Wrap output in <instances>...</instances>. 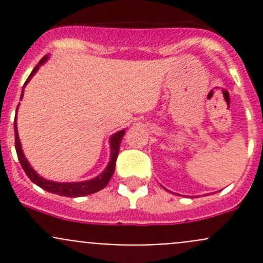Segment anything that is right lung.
<instances>
[{
    "label": "right lung",
    "mask_w": 263,
    "mask_h": 263,
    "mask_svg": "<svg viewBox=\"0 0 263 263\" xmlns=\"http://www.w3.org/2000/svg\"><path fill=\"white\" fill-rule=\"evenodd\" d=\"M48 58H49L48 55H44V57L39 61L38 65L35 66V68H34V70L31 71L30 75H29L28 80H26L25 84H24V87H25L26 84L31 80V78L35 75L36 71L39 70V67L47 62V60H48ZM24 87H23V91H21L20 100L23 99V97H24ZM17 109H18V105H17ZM17 109H16V113H17ZM14 128H15V148H16L18 161H20L21 166H23V169H24V172L26 173V176L30 178L31 182L35 183V184L39 185L41 188H43L44 191H48V192L54 193V195H58V196H65V197H81V196L91 195V193H95V192H98V191L103 190V188L108 184V182H109L110 178H112L113 173H115L116 160H117V156H118V153H119V145H121L122 139H123L124 134H126V131H124V129H121V131L116 132L115 135H112V136H110V139H109V145H110L109 163H108L107 168H105L104 171L99 174V176H97L95 178L89 179V181H84V182H54V181H48V179H46V178H43V177L39 176V174L34 171L33 166L30 165V163H29L28 159L25 158V155H24L20 139H18L16 117H15Z\"/></svg>",
    "instance_id": "add662e5"
}]
</instances>
